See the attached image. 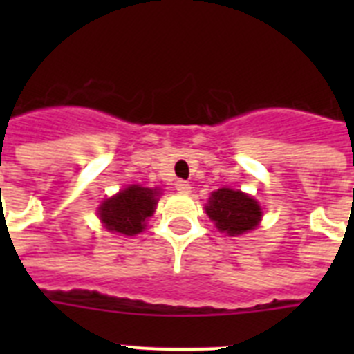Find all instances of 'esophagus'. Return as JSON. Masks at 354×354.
<instances>
[{
  "label": "esophagus",
  "mask_w": 354,
  "mask_h": 354,
  "mask_svg": "<svg viewBox=\"0 0 354 354\" xmlns=\"http://www.w3.org/2000/svg\"><path fill=\"white\" fill-rule=\"evenodd\" d=\"M175 189H177L179 193H184V195H186V193L192 192V184L186 183V180H177V183H175Z\"/></svg>",
  "instance_id": "1"
}]
</instances>
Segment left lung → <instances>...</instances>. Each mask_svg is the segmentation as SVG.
I'll use <instances>...</instances> for the list:
<instances>
[{"instance_id": "left-lung-1", "label": "left lung", "mask_w": 354, "mask_h": 354, "mask_svg": "<svg viewBox=\"0 0 354 354\" xmlns=\"http://www.w3.org/2000/svg\"><path fill=\"white\" fill-rule=\"evenodd\" d=\"M205 212L214 221L216 228L228 236L250 232L261 223L262 218V209L257 200L230 187H221L212 193Z\"/></svg>"}]
</instances>
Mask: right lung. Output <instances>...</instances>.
<instances>
[{"label":"right lung","instance_id":"right-lung-1","mask_svg":"<svg viewBox=\"0 0 354 354\" xmlns=\"http://www.w3.org/2000/svg\"><path fill=\"white\" fill-rule=\"evenodd\" d=\"M159 195V189L133 184L111 198H106L97 214L109 232L136 236L145 228L147 218L154 214Z\"/></svg>","mask_w":354,"mask_h":354}]
</instances>
